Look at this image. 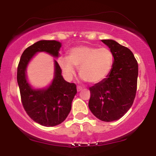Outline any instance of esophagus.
Returning a JSON list of instances; mask_svg holds the SVG:
<instances>
[{"label":"esophagus","mask_w":156,"mask_h":156,"mask_svg":"<svg viewBox=\"0 0 156 156\" xmlns=\"http://www.w3.org/2000/svg\"><path fill=\"white\" fill-rule=\"evenodd\" d=\"M82 89H83V88H82L81 87H79V86H78V87H77V91H78V92H80Z\"/></svg>","instance_id":"esophagus-1"}]
</instances>
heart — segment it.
<instances>
[{
	"label": "heart",
	"instance_id": "obj_1",
	"mask_svg": "<svg viewBox=\"0 0 156 156\" xmlns=\"http://www.w3.org/2000/svg\"><path fill=\"white\" fill-rule=\"evenodd\" d=\"M114 56L107 48H98L88 45H80L69 50L67 57L58 60L62 72L67 78L76 74L79 67V75L91 83L101 82L110 73Z\"/></svg>",
	"mask_w": 156,
	"mask_h": 156
}]
</instances>
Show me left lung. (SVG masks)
Instances as JSON below:
<instances>
[{"instance_id": "left-lung-1", "label": "left lung", "mask_w": 156, "mask_h": 156, "mask_svg": "<svg viewBox=\"0 0 156 156\" xmlns=\"http://www.w3.org/2000/svg\"><path fill=\"white\" fill-rule=\"evenodd\" d=\"M101 41L112 51L114 62L106 78L89 88V108L101 120L112 122L123 117L133 105L139 69L130 49L113 39Z\"/></svg>"}]
</instances>
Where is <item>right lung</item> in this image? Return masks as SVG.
<instances>
[{"label": "right lung", "mask_w": 156, "mask_h": 156, "mask_svg": "<svg viewBox=\"0 0 156 156\" xmlns=\"http://www.w3.org/2000/svg\"><path fill=\"white\" fill-rule=\"evenodd\" d=\"M62 43L55 40H40L25 50L17 67L18 83L24 109L34 121L45 127H53L65 120L70 112L76 86L64 79L62 69L54 59L51 83L44 88H34L28 82L27 67L37 53L44 52L58 58Z\"/></svg>", "instance_id": "1"}]
</instances>
